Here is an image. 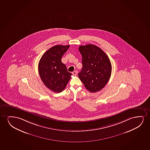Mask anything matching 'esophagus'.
I'll use <instances>...</instances> for the list:
<instances>
[{"instance_id": "34e87169", "label": "esophagus", "mask_w": 150, "mask_h": 150, "mask_svg": "<svg viewBox=\"0 0 150 150\" xmlns=\"http://www.w3.org/2000/svg\"><path fill=\"white\" fill-rule=\"evenodd\" d=\"M72 74L74 76H76L77 75V72L76 71H74V72H72Z\"/></svg>"}]
</instances>
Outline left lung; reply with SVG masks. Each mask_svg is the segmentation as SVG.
I'll return each mask as SVG.
<instances>
[{
	"mask_svg": "<svg viewBox=\"0 0 150 150\" xmlns=\"http://www.w3.org/2000/svg\"><path fill=\"white\" fill-rule=\"evenodd\" d=\"M82 55V70L78 73L86 88L95 93L105 87L111 77L112 66L107 54L93 45H80Z\"/></svg>",
	"mask_w": 150,
	"mask_h": 150,
	"instance_id": "left-lung-1",
	"label": "left lung"
}]
</instances>
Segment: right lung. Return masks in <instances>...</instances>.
Instances as JSON below:
<instances>
[{
  "label": "right lung",
  "instance_id": "add662e5",
  "mask_svg": "<svg viewBox=\"0 0 150 150\" xmlns=\"http://www.w3.org/2000/svg\"><path fill=\"white\" fill-rule=\"evenodd\" d=\"M69 47V45L52 47L42 56L38 64L41 80L47 88L54 92L64 90L72 75L62 62V56Z\"/></svg>",
  "mask_w": 150,
  "mask_h": 150
}]
</instances>
